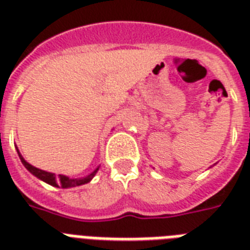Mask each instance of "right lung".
<instances>
[{"label": "right lung", "instance_id": "obj_1", "mask_svg": "<svg viewBox=\"0 0 250 250\" xmlns=\"http://www.w3.org/2000/svg\"><path fill=\"white\" fill-rule=\"evenodd\" d=\"M18 153L20 160H21V164L25 166V168L30 172V174H33L34 176L38 177L39 180L44 181V183H47V184L52 185V187H56V188H65L66 189V188H74V187H79V185L86 184V183H89V181L92 180L93 177H94V175L97 174L98 168H100V167H97L92 174H89L85 177H79V179H71V177H67L65 176V175H57V176H56V175L52 174V172H47V171L37 168V167L28 164V162L22 158V156L20 154L19 149H18Z\"/></svg>", "mask_w": 250, "mask_h": 250}]
</instances>
